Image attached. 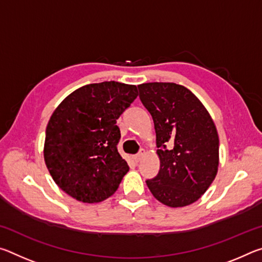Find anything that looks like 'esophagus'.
I'll list each match as a JSON object with an SVG mask.
<instances>
[{"instance_id":"esophagus-1","label":"esophagus","mask_w":262,"mask_h":262,"mask_svg":"<svg viewBox=\"0 0 262 262\" xmlns=\"http://www.w3.org/2000/svg\"><path fill=\"white\" fill-rule=\"evenodd\" d=\"M144 154H145V150L144 149H141V151L137 154V155H135L134 156V159H135V162H140L141 159H142V157L144 156Z\"/></svg>"}]
</instances>
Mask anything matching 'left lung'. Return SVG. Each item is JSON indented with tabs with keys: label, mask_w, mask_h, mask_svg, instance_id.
I'll use <instances>...</instances> for the list:
<instances>
[{
	"label": "left lung",
	"mask_w": 262,
	"mask_h": 262,
	"mask_svg": "<svg viewBox=\"0 0 262 262\" xmlns=\"http://www.w3.org/2000/svg\"><path fill=\"white\" fill-rule=\"evenodd\" d=\"M140 99L156 130L158 174L148 187L163 205H192L209 188L219 170L220 140L205 106L187 88L176 83H143Z\"/></svg>",
	"instance_id": "left-lung-1"
}]
</instances>
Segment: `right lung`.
I'll return each instance as SVG.
<instances>
[{
    "mask_svg": "<svg viewBox=\"0 0 262 262\" xmlns=\"http://www.w3.org/2000/svg\"><path fill=\"white\" fill-rule=\"evenodd\" d=\"M137 95L130 84H88L55 108L47 123L43 158L63 192L84 203L101 202L115 193L129 171L118 151L117 119Z\"/></svg>",
    "mask_w": 262,
    "mask_h": 262,
    "instance_id": "obj_1",
    "label": "right lung"
}]
</instances>
